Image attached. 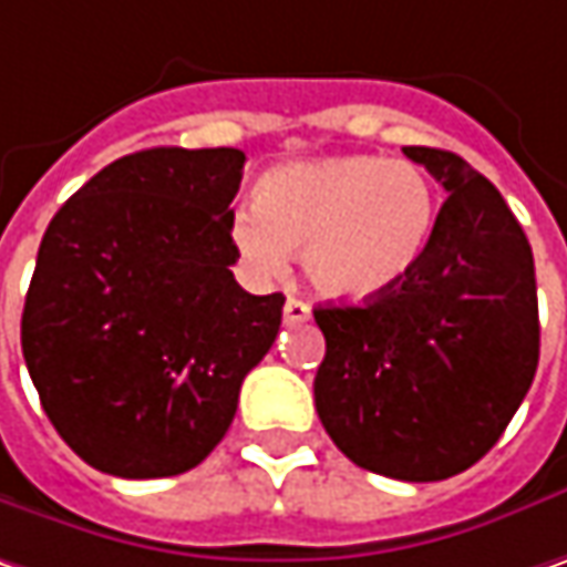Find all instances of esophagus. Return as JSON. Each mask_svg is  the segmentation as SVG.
<instances>
[{
    "label": "esophagus",
    "mask_w": 567,
    "mask_h": 567,
    "mask_svg": "<svg viewBox=\"0 0 567 567\" xmlns=\"http://www.w3.org/2000/svg\"><path fill=\"white\" fill-rule=\"evenodd\" d=\"M282 320L285 327H295V323H308L310 320V308L305 301H298V298H288L282 308Z\"/></svg>",
    "instance_id": "34e87169"
}]
</instances>
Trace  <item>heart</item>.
<instances>
[{
	"label": "heart",
	"mask_w": 567,
	"mask_h": 567,
	"mask_svg": "<svg viewBox=\"0 0 567 567\" xmlns=\"http://www.w3.org/2000/svg\"><path fill=\"white\" fill-rule=\"evenodd\" d=\"M434 215V189L419 164L339 155L266 171L254 212H237L228 231L257 279H279L288 254H301L320 295L361 305L412 276Z\"/></svg>",
	"instance_id": "obj_1"
}]
</instances>
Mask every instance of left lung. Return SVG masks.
<instances>
[{
    "label": "left lung",
    "instance_id": "8db88e82",
    "mask_svg": "<svg viewBox=\"0 0 567 567\" xmlns=\"http://www.w3.org/2000/svg\"><path fill=\"white\" fill-rule=\"evenodd\" d=\"M403 155L447 189L425 257L368 305L313 310L327 355L313 403L361 470L437 482L495 447L539 364L529 240L502 193L466 161L425 145Z\"/></svg>",
    "mask_w": 567,
    "mask_h": 567
}]
</instances>
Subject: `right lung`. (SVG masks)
Masks as SVG:
<instances>
[{
    "mask_svg": "<svg viewBox=\"0 0 567 567\" xmlns=\"http://www.w3.org/2000/svg\"><path fill=\"white\" fill-rule=\"evenodd\" d=\"M237 148H145L97 171L40 240L21 352L40 406L87 466L181 476L235 422L285 298L235 282Z\"/></svg>",
    "mask_w": 567,
    "mask_h": 567,
    "instance_id": "right-lung-1",
    "label": "right lung"
}]
</instances>
